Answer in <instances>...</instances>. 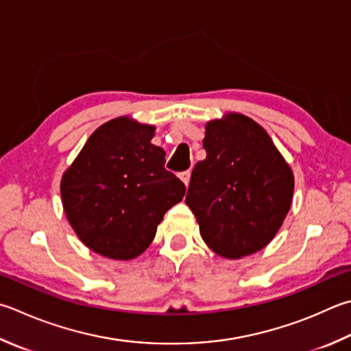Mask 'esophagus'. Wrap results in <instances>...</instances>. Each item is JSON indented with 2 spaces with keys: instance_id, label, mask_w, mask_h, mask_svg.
Wrapping results in <instances>:
<instances>
[{
  "instance_id": "1",
  "label": "esophagus",
  "mask_w": 351,
  "mask_h": 351,
  "mask_svg": "<svg viewBox=\"0 0 351 351\" xmlns=\"http://www.w3.org/2000/svg\"><path fill=\"white\" fill-rule=\"evenodd\" d=\"M178 177H180V180L184 183V186H188L191 180V171H183Z\"/></svg>"
}]
</instances>
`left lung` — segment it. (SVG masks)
Here are the masks:
<instances>
[{"mask_svg":"<svg viewBox=\"0 0 351 351\" xmlns=\"http://www.w3.org/2000/svg\"><path fill=\"white\" fill-rule=\"evenodd\" d=\"M206 158L186 194L203 241L230 260L272 241L293 197V173L261 125L240 113L206 123Z\"/></svg>","mask_w":351,"mask_h":351,"instance_id":"obj_1","label":"left lung"}]
</instances>
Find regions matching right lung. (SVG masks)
<instances>
[{
  "mask_svg": "<svg viewBox=\"0 0 351 351\" xmlns=\"http://www.w3.org/2000/svg\"><path fill=\"white\" fill-rule=\"evenodd\" d=\"M156 128L116 117L88 137L61 180L64 213L93 252L133 260L154 240L165 213L186 188L165 169V151L151 143Z\"/></svg>",
  "mask_w": 351,
  "mask_h": 351,
  "instance_id": "right-lung-1",
  "label": "right lung"
}]
</instances>
